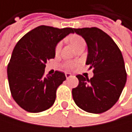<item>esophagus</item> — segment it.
<instances>
[{
  "label": "esophagus",
  "mask_w": 132,
  "mask_h": 132,
  "mask_svg": "<svg viewBox=\"0 0 132 132\" xmlns=\"http://www.w3.org/2000/svg\"><path fill=\"white\" fill-rule=\"evenodd\" d=\"M65 75H66V79H69V78H70L72 76V74L71 73H69V72H66Z\"/></svg>",
  "instance_id": "1"
}]
</instances>
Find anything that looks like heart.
Returning <instances> with one entry per match:
<instances>
[{
	"label": "heart",
	"mask_w": 132,
	"mask_h": 132,
	"mask_svg": "<svg viewBox=\"0 0 132 132\" xmlns=\"http://www.w3.org/2000/svg\"><path fill=\"white\" fill-rule=\"evenodd\" d=\"M69 40H70L71 44L72 45V46L75 49L78 48L80 46L85 45L84 40L80 36H79V35H72V36H71L70 38H69ZM60 49H61V43H59V44H57V46L56 47V52L59 53ZM76 65V63H68L66 65V67L67 68H72V67L75 66Z\"/></svg>",
	"instance_id": "obj_1"
}]
</instances>
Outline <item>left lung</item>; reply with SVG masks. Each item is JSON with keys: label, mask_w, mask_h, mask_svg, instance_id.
Masks as SVG:
<instances>
[{"label": "left lung", "mask_w": 132, "mask_h": 132, "mask_svg": "<svg viewBox=\"0 0 132 132\" xmlns=\"http://www.w3.org/2000/svg\"><path fill=\"white\" fill-rule=\"evenodd\" d=\"M87 44L86 65L93 69V77L89 79L77 75L79 85L72 89V98L78 107L94 114L110 109L119 100L127 79L122 54L107 34L92 28L74 29Z\"/></svg>", "instance_id": "1"}]
</instances>
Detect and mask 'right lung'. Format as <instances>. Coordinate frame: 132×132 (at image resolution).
<instances>
[{"label": "right lung", "mask_w": 132, "mask_h": 132, "mask_svg": "<svg viewBox=\"0 0 132 132\" xmlns=\"http://www.w3.org/2000/svg\"><path fill=\"white\" fill-rule=\"evenodd\" d=\"M69 34H74L73 28L42 25L16 44L7 66V79L14 101L27 112L37 113L53 105L56 89L66 78L60 71L44 77L46 63L54 59L56 45Z\"/></svg>", "instance_id": "right-lung-1"}]
</instances>
